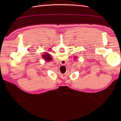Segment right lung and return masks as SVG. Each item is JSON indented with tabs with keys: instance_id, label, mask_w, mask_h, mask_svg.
Returning a JSON list of instances; mask_svg holds the SVG:
<instances>
[{
	"instance_id": "1",
	"label": "right lung",
	"mask_w": 121,
	"mask_h": 121,
	"mask_svg": "<svg viewBox=\"0 0 121 121\" xmlns=\"http://www.w3.org/2000/svg\"><path fill=\"white\" fill-rule=\"evenodd\" d=\"M43 58L45 59V60L48 61H50L52 60V58H51L50 55L48 54V53H46L45 54H44L43 56Z\"/></svg>"
}]
</instances>
